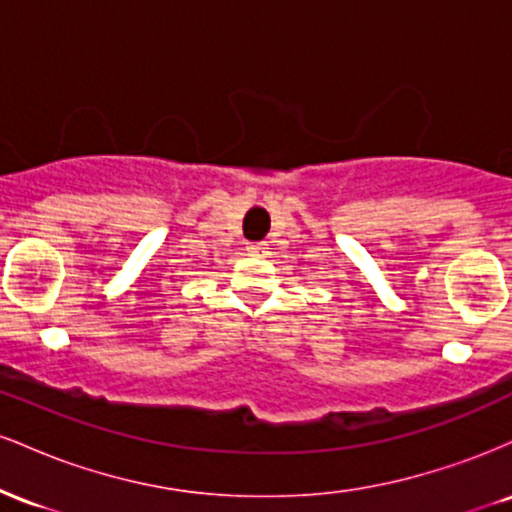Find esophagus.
I'll list each match as a JSON object with an SVG mask.
<instances>
[{"instance_id":"34e87169","label":"esophagus","mask_w":512,"mask_h":512,"mask_svg":"<svg viewBox=\"0 0 512 512\" xmlns=\"http://www.w3.org/2000/svg\"><path fill=\"white\" fill-rule=\"evenodd\" d=\"M250 255H269V240H262V243H255V245H248Z\"/></svg>"}]
</instances>
